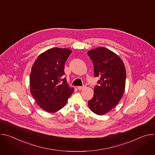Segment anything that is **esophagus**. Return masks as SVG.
<instances>
[{
  "label": "esophagus",
  "instance_id": "1",
  "mask_svg": "<svg viewBox=\"0 0 155 155\" xmlns=\"http://www.w3.org/2000/svg\"><path fill=\"white\" fill-rule=\"evenodd\" d=\"M85 87V85H83V86H78L77 88L79 90H81L82 89H83V88Z\"/></svg>",
  "mask_w": 155,
  "mask_h": 155
}]
</instances>
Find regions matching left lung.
<instances>
[{
  "label": "left lung",
  "mask_w": 155,
  "mask_h": 155,
  "mask_svg": "<svg viewBox=\"0 0 155 155\" xmlns=\"http://www.w3.org/2000/svg\"><path fill=\"white\" fill-rule=\"evenodd\" d=\"M94 65V74L100 78L88 106L94 114L102 115L115 107L122 98L126 72L121 59L107 48L99 47L87 52Z\"/></svg>",
  "instance_id": "8db88e82"
}]
</instances>
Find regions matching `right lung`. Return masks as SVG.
Wrapping results in <instances>:
<instances>
[{"mask_svg": "<svg viewBox=\"0 0 155 155\" xmlns=\"http://www.w3.org/2000/svg\"><path fill=\"white\" fill-rule=\"evenodd\" d=\"M71 53L70 49L53 48L40 54L32 65L31 93L47 112H56L63 108L74 91L63 78L64 64Z\"/></svg>", "mask_w": 155, "mask_h": 155, "instance_id": "obj_1", "label": "right lung"}]
</instances>
